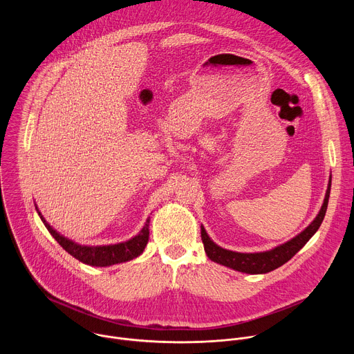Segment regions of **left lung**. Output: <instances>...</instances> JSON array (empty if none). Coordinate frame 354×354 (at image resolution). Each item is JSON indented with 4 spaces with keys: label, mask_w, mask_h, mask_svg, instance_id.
<instances>
[{
    "label": "left lung",
    "mask_w": 354,
    "mask_h": 354,
    "mask_svg": "<svg viewBox=\"0 0 354 354\" xmlns=\"http://www.w3.org/2000/svg\"><path fill=\"white\" fill-rule=\"evenodd\" d=\"M329 193H330V179L328 183L326 194L324 198V205L315 217V220L297 236L290 239L288 242L276 246L270 250L266 252H258V254H241V252H232L228 249H224L214 243L210 236L207 235L205 227L201 225V241H203L205 250L209 257L216 263L224 265L227 268H231L234 270L242 272V273H249V274H262V273H269L286 262H288L297 252L304 246L311 236L318 231L321 227L326 209H328V200H329Z\"/></svg>",
    "instance_id": "obj_1"
}]
</instances>
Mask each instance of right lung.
<instances>
[{
  "label": "right lung",
  "mask_w": 354,
  "mask_h": 354,
  "mask_svg": "<svg viewBox=\"0 0 354 354\" xmlns=\"http://www.w3.org/2000/svg\"><path fill=\"white\" fill-rule=\"evenodd\" d=\"M36 212L48 230V232L53 235V238L66 249L71 257L78 259L80 262L89 265V266H96V268H105V266H112L116 263H123L127 261H131L142 254L144 248L147 246L148 236H149V218H147L145 225L142 230L131 239L115 245H99V246H86V245H80L60 232H57L52 225H50L44 217L40 214L39 209L36 207Z\"/></svg>",
  "instance_id": "add662e5"
}]
</instances>
